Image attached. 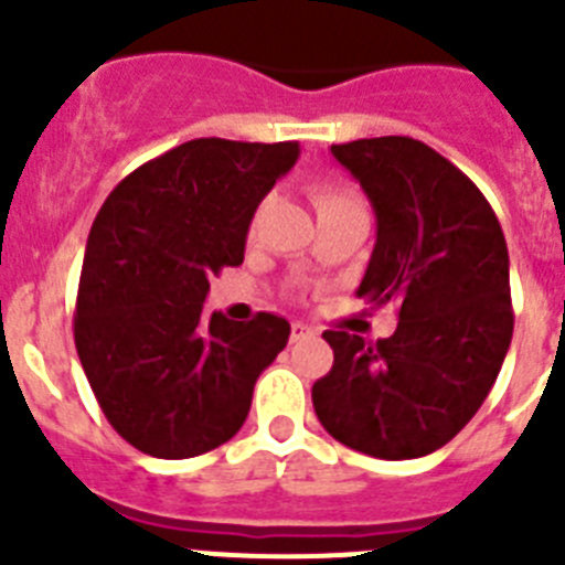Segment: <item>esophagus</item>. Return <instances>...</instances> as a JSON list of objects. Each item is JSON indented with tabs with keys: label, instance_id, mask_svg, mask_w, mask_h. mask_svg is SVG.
<instances>
[{
	"label": "esophagus",
	"instance_id": "esophagus-1",
	"mask_svg": "<svg viewBox=\"0 0 565 565\" xmlns=\"http://www.w3.org/2000/svg\"><path fill=\"white\" fill-rule=\"evenodd\" d=\"M313 328H308L306 322H294L291 326V342H302V339H311Z\"/></svg>",
	"mask_w": 565,
	"mask_h": 565
}]
</instances>
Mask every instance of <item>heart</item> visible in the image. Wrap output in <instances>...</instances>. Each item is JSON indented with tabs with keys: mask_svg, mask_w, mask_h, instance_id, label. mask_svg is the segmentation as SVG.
Masks as SVG:
<instances>
[{
	"mask_svg": "<svg viewBox=\"0 0 565 565\" xmlns=\"http://www.w3.org/2000/svg\"><path fill=\"white\" fill-rule=\"evenodd\" d=\"M311 201H313V209H317V214H328V212H337V209H348V206H362V201H359L351 189L337 186V183H313ZM248 228H252V232L257 228V217H254L252 226Z\"/></svg>",
	"mask_w": 565,
	"mask_h": 565,
	"instance_id": "obj_1",
	"label": "heart"
}]
</instances>
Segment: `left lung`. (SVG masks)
I'll return each mask as SVG.
<instances>
[{
  "label": "left lung",
  "mask_w": 565,
  "mask_h": 565,
  "mask_svg": "<svg viewBox=\"0 0 565 565\" xmlns=\"http://www.w3.org/2000/svg\"><path fill=\"white\" fill-rule=\"evenodd\" d=\"M331 152L376 212L359 297L393 302L398 326L376 342L322 333L333 367L313 382V411L364 456H430L476 416L512 342L507 239L481 189L416 138H362Z\"/></svg>",
  "instance_id": "8db88e82"
}]
</instances>
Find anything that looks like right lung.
I'll return each instance as SVG.
<instances>
[{"label": "right lung", "instance_id": "right-lung-1", "mask_svg": "<svg viewBox=\"0 0 565 565\" xmlns=\"http://www.w3.org/2000/svg\"><path fill=\"white\" fill-rule=\"evenodd\" d=\"M297 158V141L194 138L129 172L96 214L73 337L98 407L135 450L201 456L246 422L291 326L206 319L203 299L243 263L259 201Z\"/></svg>", "mask_w": 565, "mask_h": 565}]
</instances>
